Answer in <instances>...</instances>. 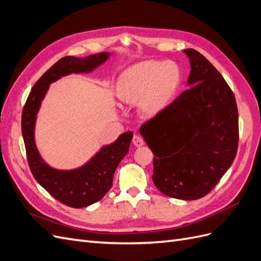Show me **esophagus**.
I'll use <instances>...</instances> for the list:
<instances>
[{
	"instance_id": "esophagus-1",
	"label": "esophagus",
	"mask_w": 261,
	"mask_h": 261,
	"mask_svg": "<svg viewBox=\"0 0 261 261\" xmlns=\"http://www.w3.org/2000/svg\"><path fill=\"white\" fill-rule=\"evenodd\" d=\"M144 139H143V137H140V136H138V135H135L133 137V144H134V146H136V147H141L144 145Z\"/></svg>"
}]
</instances>
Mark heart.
Returning <instances> with one entry per match:
<instances>
[{"mask_svg": "<svg viewBox=\"0 0 261 261\" xmlns=\"http://www.w3.org/2000/svg\"><path fill=\"white\" fill-rule=\"evenodd\" d=\"M179 85V70L170 62H141L125 70L117 97L123 103L138 105L139 113L151 117L168 107Z\"/></svg>", "mask_w": 261, "mask_h": 261, "instance_id": "b5f03b06", "label": "heart"}]
</instances>
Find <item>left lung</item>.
<instances>
[{"label":"left lung","mask_w":261,"mask_h":261,"mask_svg":"<svg viewBox=\"0 0 261 261\" xmlns=\"http://www.w3.org/2000/svg\"><path fill=\"white\" fill-rule=\"evenodd\" d=\"M189 88L139 132L153 152L152 179L172 198L195 200L209 194L233 163L239 147L234 93L216 67L194 49Z\"/></svg>","instance_id":"left-lung-1"}]
</instances>
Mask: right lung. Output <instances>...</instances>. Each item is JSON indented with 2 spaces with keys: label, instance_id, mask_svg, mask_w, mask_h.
Wrapping results in <instances>:
<instances>
[{
  "label": "right lung",
  "instance_id": "obj_1",
  "mask_svg": "<svg viewBox=\"0 0 261 261\" xmlns=\"http://www.w3.org/2000/svg\"><path fill=\"white\" fill-rule=\"evenodd\" d=\"M109 57V52H102L84 59L62 58L37 81L22 110L21 133L31 173L55 199L72 208H84L103 198L113 184L117 165L128 152L133 133L126 132L118 136L113 144L102 147L89 162L80 169L57 170L42 160L36 147L34 135L36 115L51 83L72 73L91 72Z\"/></svg>",
  "mask_w": 261,
  "mask_h": 261
}]
</instances>
